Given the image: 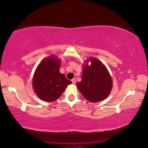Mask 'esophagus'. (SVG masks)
<instances>
[{
  "label": "esophagus",
  "mask_w": 148,
  "mask_h": 148,
  "mask_svg": "<svg viewBox=\"0 0 148 148\" xmlns=\"http://www.w3.org/2000/svg\"><path fill=\"white\" fill-rule=\"evenodd\" d=\"M71 81H72V83H73V84H75V83H76L75 79H73L72 80H71Z\"/></svg>",
  "instance_id": "1"
}]
</instances>
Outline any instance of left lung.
Masks as SVG:
<instances>
[{"mask_svg": "<svg viewBox=\"0 0 148 148\" xmlns=\"http://www.w3.org/2000/svg\"><path fill=\"white\" fill-rule=\"evenodd\" d=\"M91 64L84 66L81 81L77 87L83 96L92 103L103 101L110 94L112 82L108 70L103 63L90 58Z\"/></svg>", "mask_w": 148, "mask_h": 148, "instance_id": "obj_1", "label": "left lung"}]
</instances>
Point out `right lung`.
Wrapping results in <instances>:
<instances>
[{"label":"right lung","instance_id":"add662e5","mask_svg":"<svg viewBox=\"0 0 148 148\" xmlns=\"http://www.w3.org/2000/svg\"><path fill=\"white\" fill-rule=\"evenodd\" d=\"M60 61L53 56L41 62L33 77L34 91L41 100L46 102L56 101L72 83L63 74L60 73Z\"/></svg>","mask_w":148,"mask_h":148}]
</instances>
